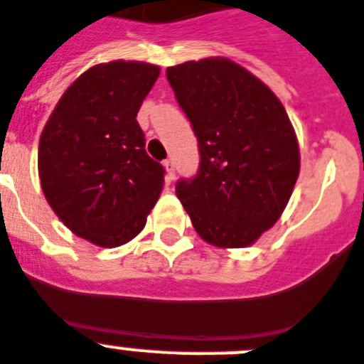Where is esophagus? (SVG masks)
<instances>
[{
	"label": "esophagus",
	"mask_w": 364,
	"mask_h": 364,
	"mask_svg": "<svg viewBox=\"0 0 364 364\" xmlns=\"http://www.w3.org/2000/svg\"><path fill=\"white\" fill-rule=\"evenodd\" d=\"M163 166H165V172H166V179L168 181H172L176 176V166H174V161L172 159H166L165 163H163Z\"/></svg>",
	"instance_id": "esophagus-1"
}]
</instances>
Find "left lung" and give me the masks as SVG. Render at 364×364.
Here are the masks:
<instances>
[{
    "label": "left lung",
    "mask_w": 364,
    "mask_h": 364,
    "mask_svg": "<svg viewBox=\"0 0 364 364\" xmlns=\"http://www.w3.org/2000/svg\"><path fill=\"white\" fill-rule=\"evenodd\" d=\"M198 136L201 165L176 194L203 241L254 245L287 208L301 168L296 130L279 97L221 55L166 68Z\"/></svg>",
    "instance_id": "left-lung-1"
}]
</instances>
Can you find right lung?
Listing matches in <instances>:
<instances>
[{"label": "right lung", "mask_w": 364, "mask_h": 364, "mask_svg": "<svg viewBox=\"0 0 364 364\" xmlns=\"http://www.w3.org/2000/svg\"><path fill=\"white\" fill-rule=\"evenodd\" d=\"M159 72L145 61L94 65L65 90L39 137L45 199L72 234L96 247L132 241L165 185L136 119Z\"/></svg>", "instance_id": "right-lung-1"}]
</instances>
